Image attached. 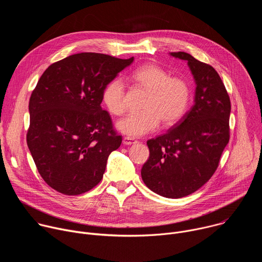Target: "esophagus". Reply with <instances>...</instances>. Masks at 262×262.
<instances>
[{
	"mask_svg": "<svg viewBox=\"0 0 262 262\" xmlns=\"http://www.w3.org/2000/svg\"><path fill=\"white\" fill-rule=\"evenodd\" d=\"M122 142H123V144H124V145H132V144H136V143H138V141H137V140H135L134 138H129V137H124Z\"/></svg>",
	"mask_w": 262,
	"mask_h": 262,
	"instance_id": "34e87169",
	"label": "esophagus"
}]
</instances>
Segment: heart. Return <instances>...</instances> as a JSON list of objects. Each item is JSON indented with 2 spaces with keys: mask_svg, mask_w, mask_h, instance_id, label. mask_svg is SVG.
<instances>
[{
  "mask_svg": "<svg viewBox=\"0 0 262 262\" xmlns=\"http://www.w3.org/2000/svg\"><path fill=\"white\" fill-rule=\"evenodd\" d=\"M132 79L148 90L144 111L130 113L116 123L122 134L141 137L155 132L161 120L165 125L176 123L189 106L191 90L185 81L170 78V74L156 64H145L132 73ZM102 101L110 113L121 115L125 111L124 85L121 80L111 81L102 91Z\"/></svg>",
  "mask_w": 262,
  "mask_h": 262,
  "instance_id": "1",
  "label": "heart"
}]
</instances>
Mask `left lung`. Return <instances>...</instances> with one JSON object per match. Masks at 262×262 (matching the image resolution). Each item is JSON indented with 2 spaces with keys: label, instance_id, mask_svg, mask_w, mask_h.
I'll list each match as a JSON object with an SVG mask.
<instances>
[{
  "label": "left lung",
  "instance_id": "8db88e82",
  "mask_svg": "<svg viewBox=\"0 0 262 262\" xmlns=\"http://www.w3.org/2000/svg\"><path fill=\"white\" fill-rule=\"evenodd\" d=\"M170 56L188 62L196 85L194 104L165 135L147 141L149 159L141 176L148 189L177 199L205 184L229 142L230 98L215 69L192 55Z\"/></svg>",
  "mask_w": 262,
  "mask_h": 262
}]
</instances>
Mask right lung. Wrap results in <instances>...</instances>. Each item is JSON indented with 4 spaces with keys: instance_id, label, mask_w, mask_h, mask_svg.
<instances>
[{
    "instance_id": "add662e5",
    "label": "right lung",
    "mask_w": 262,
    "mask_h": 262,
    "mask_svg": "<svg viewBox=\"0 0 262 262\" xmlns=\"http://www.w3.org/2000/svg\"><path fill=\"white\" fill-rule=\"evenodd\" d=\"M134 57L81 53L53 63L29 101L27 143L43 180L59 193L80 195L101 180L122 137L103 111L102 91Z\"/></svg>"
}]
</instances>
